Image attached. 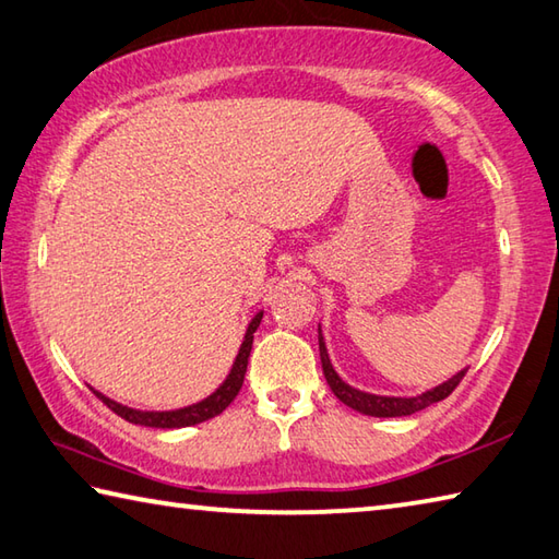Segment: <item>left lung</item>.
Masks as SVG:
<instances>
[{
  "instance_id": "left-lung-1",
  "label": "left lung",
  "mask_w": 559,
  "mask_h": 559,
  "mask_svg": "<svg viewBox=\"0 0 559 559\" xmlns=\"http://www.w3.org/2000/svg\"><path fill=\"white\" fill-rule=\"evenodd\" d=\"M320 359H322V371H324V379H328L332 393L337 395V399L349 405V408L359 411L364 415H371V418H401V415H413L418 413L423 408H428V405L438 403V401H444L448 395L460 385V381L464 379V371L456 373V377H452L450 381H444L442 385H438V389H432L428 393L423 395H415V399H391V395H373V393H364V391H357L352 389L349 383H344L337 371L332 369L330 364V357H328V349H324V342H322V332H320Z\"/></svg>"
}]
</instances>
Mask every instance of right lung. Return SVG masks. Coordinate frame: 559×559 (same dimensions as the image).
I'll list each match as a JSON object with an SVG mask.
<instances>
[{
    "instance_id": "1",
    "label": "right lung",
    "mask_w": 559,
    "mask_h": 559,
    "mask_svg": "<svg viewBox=\"0 0 559 559\" xmlns=\"http://www.w3.org/2000/svg\"><path fill=\"white\" fill-rule=\"evenodd\" d=\"M263 318V312H259L257 318L251 320L249 330L245 334V342H241L239 354L235 359V367H231L229 377L225 379V383L219 385V389L210 395V399L200 401L195 405H188V408H178V411H166V413H154V411H134V408H127V405H121L117 401L107 399L99 391H93L99 401H103L109 411H115L119 418H124L134 425H146V428H188V425H198L202 420H210L219 415L222 411L227 408V405L237 399V393L241 389V383H245V373H247V364H249V352H251V344H253V332H257L259 322Z\"/></svg>"
}]
</instances>
